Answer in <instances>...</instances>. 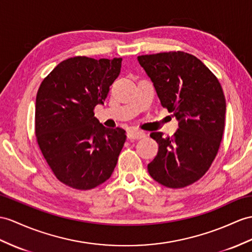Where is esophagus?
I'll list each match as a JSON object with an SVG mask.
<instances>
[{"label":"esophagus","mask_w":252,"mask_h":252,"mask_svg":"<svg viewBox=\"0 0 252 252\" xmlns=\"http://www.w3.org/2000/svg\"><path fill=\"white\" fill-rule=\"evenodd\" d=\"M145 137V134L141 131H129L127 133V138L129 140H140L143 139Z\"/></svg>","instance_id":"obj_1"}]
</instances>
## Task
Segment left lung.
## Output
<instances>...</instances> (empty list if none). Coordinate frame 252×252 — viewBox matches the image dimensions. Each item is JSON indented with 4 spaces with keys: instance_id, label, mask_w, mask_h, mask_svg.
Listing matches in <instances>:
<instances>
[{
    "instance_id": "8db88e82",
    "label": "left lung",
    "mask_w": 252,
    "mask_h": 252,
    "mask_svg": "<svg viewBox=\"0 0 252 252\" xmlns=\"http://www.w3.org/2000/svg\"><path fill=\"white\" fill-rule=\"evenodd\" d=\"M161 106L179 121L173 137L152 132L158 143L150 175L169 188L199 181L216 157L224 129L225 98L216 76L194 55L170 51L138 57Z\"/></svg>"
}]
</instances>
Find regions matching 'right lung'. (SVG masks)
I'll list each match as a JSON object with an SVG mask.
<instances>
[{
  "label": "right lung",
  "instance_id": "right-lung-1",
  "mask_svg": "<svg viewBox=\"0 0 252 252\" xmlns=\"http://www.w3.org/2000/svg\"><path fill=\"white\" fill-rule=\"evenodd\" d=\"M122 59L75 57L42 80L36 96L35 134L57 179L93 189L112 172L126 141L122 128H106L94 116L121 72Z\"/></svg>",
  "mask_w": 252,
  "mask_h": 252
}]
</instances>
